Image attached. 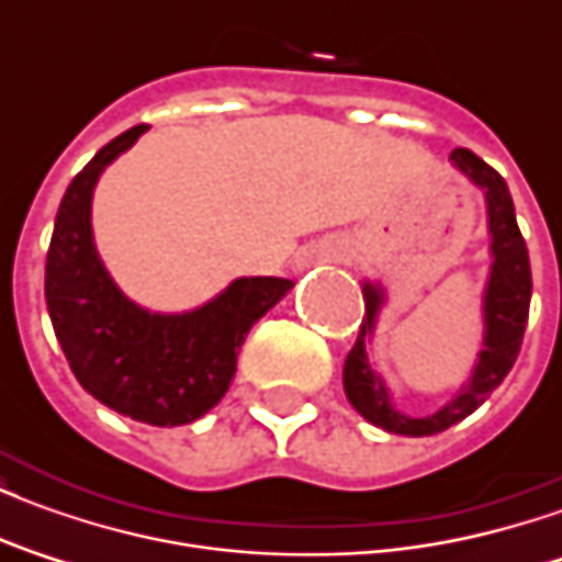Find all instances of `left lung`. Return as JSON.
I'll return each instance as SVG.
<instances>
[{"mask_svg": "<svg viewBox=\"0 0 562 562\" xmlns=\"http://www.w3.org/2000/svg\"><path fill=\"white\" fill-rule=\"evenodd\" d=\"M451 159L460 171L484 189L491 234H494V246H491L494 249V270H491V282H487V294H484V322H487L484 349L479 355V367L472 373L470 385L439 413L424 415V418H409V415L397 413L389 403V394L382 389L379 376L367 364L364 340L373 330V316H376L379 306V292L373 285H367V313L361 318L358 340H355L352 352L342 367V385H346V397L352 401L355 409L364 415L367 422L389 430V434L434 436L475 413L487 401V394L508 376L512 364L518 361L524 328H527V316H530V252H527L524 234H520L518 220H515V204L508 195L506 180L487 161L479 159L472 149L458 147L451 153Z\"/></svg>", "mask_w": 562, "mask_h": 562, "instance_id": "obj_1", "label": "left lung"}]
</instances>
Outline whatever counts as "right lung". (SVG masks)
<instances>
[{
	"instance_id": "1",
	"label": "right lung",
	"mask_w": 562,
	"mask_h": 562,
	"mask_svg": "<svg viewBox=\"0 0 562 562\" xmlns=\"http://www.w3.org/2000/svg\"><path fill=\"white\" fill-rule=\"evenodd\" d=\"M144 135V126L104 144L68 183L44 268V297L71 373L114 413L156 427L201 418L232 385L246 334L292 280L252 277L186 316H156L126 301L95 256L92 186Z\"/></svg>"
}]
</instances>
